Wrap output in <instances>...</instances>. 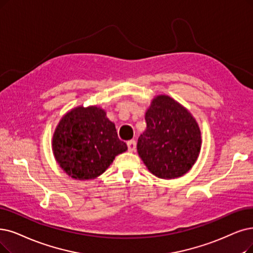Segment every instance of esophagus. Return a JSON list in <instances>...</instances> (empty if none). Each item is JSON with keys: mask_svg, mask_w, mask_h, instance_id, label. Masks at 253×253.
Segmentation results:
<instances>
[{"mask_svg": "<svg viewBox=\"0 0 253 253\" xmlns=\"http://www.w3.org/2000/svg\"><path fill=\"white\" fill-rule=\"evenodd\" d=\"M127 144V149L129 151H135L136 150V146H137V142L135 140H129L126 142Z\"/></svg>", "mask_w": 253, "mask_h": 253, "instance_id": "1", "label": "esophagus"}]
</instances>
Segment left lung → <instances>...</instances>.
<instances>
[{"instance_id":"1","label":"left lung","mask_w":253,"mask_h":253,"mask_svg":"<svg viewBox=\"0 0 253 253\" xmlns=\"http://www.w3.org/2000/svg\"><path fill=\"white\" fill-rule=\"evenodd\" d=\"M146 129L137 150L151 173L170 179L184 175L200 151L201 136L196 120L167 95L154 98L145 114Z\"/></svg>"}]
</instances>
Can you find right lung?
Instances as JSON below:
<instances>
[{
  "mask_svg": "<svg viewBox=\"0 0 253 253\" xmlns=\"http://www.w3.org/2000/svg\"><path fill=\"white\" fill-rule=\"evenodd\" d=\"M127 149L113 123L97 107H79L60 120L53 136L54 155L61 168L76 179L105 172L115 157Z\"/></svg>",
  "mask_w": 253,
  "mask_h": 253,
  "instance_id": "1",
  "label": "right lung"
}]
</instances>
